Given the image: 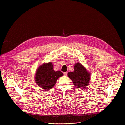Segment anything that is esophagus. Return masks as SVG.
<instances>
[{"instance_id": "obj_1", "label": "esophagus", "mask_w": 125, "mask_h": 125, "mask_svg": "<svg viewBox=\"0 0 125 125\" xmlns=\"http://www.w3.org/2000/svg\"><path fill=\"white\" fill-rule=\"evenodd\" d=\"M67 73H68V72H64V73H63V74H64V76H67Z\"/></svg>"}]
</instances>
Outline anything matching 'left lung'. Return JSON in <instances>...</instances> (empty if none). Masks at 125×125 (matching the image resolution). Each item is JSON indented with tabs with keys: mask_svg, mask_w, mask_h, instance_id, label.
<instances>
[{
	"mask_svg": "<svg viewBox=\"0 0 125 125\" xmlns=\"http://www.w3.org/2000/svg\"><path fill=\"white\" fill-rule=\"evenodd\" d=\"M68 76L78 88L85 87L88 86L90 82V73L81 63H76L74 71L73 72H69Z\"/></svg>",
	"mask_w": 125,
	"mask_h": 125,
	"instance_id": "8db88e82",
	"label": "left lung"
}]
</instances>
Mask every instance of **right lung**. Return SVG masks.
Instances as JSON below:
<instances>
[{"label": "right lung", "instance_id": "add662e5", "mask_svg": "<svg viewBox=\"0 0 125 125\" xmlns=\"http://www.w3.org/2000/svg\"><path fill=\"white\" fill-rule=\"evenodd\" d=\"M51 62L39 66L35 74V81L44 91H48L55 85L57 79L63 74L60 71H54Z\"/></svg>", "mask_w": 125, "mask_h": 125}]
</instances>
